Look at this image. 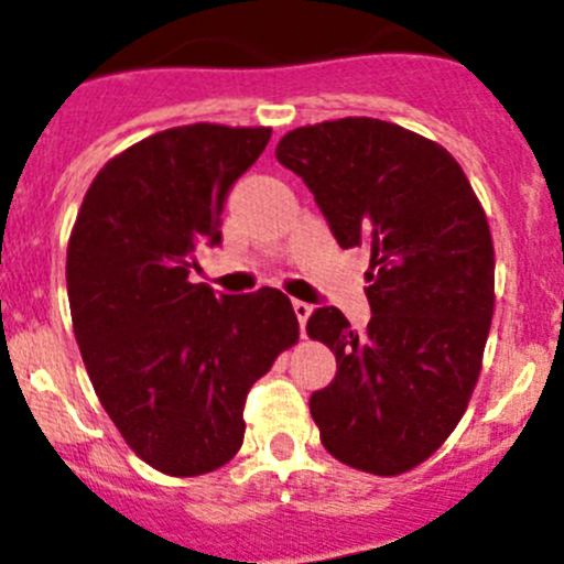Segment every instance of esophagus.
<instances>
[{"mask_svg": "<svg viewBox=\"0 0 564 564\" xmlns=\"http://www.w3.org/2000/svg\"><path fill=\"white\" fill-rule=\"evenodd\" d=\"M292 308H294V316L300 318V333H303V338H305V322H308V316H311V311H314V305L303 303V300H294Z\"/></svg>", "mask_w": 564, "mask_h": 564, "instance_id": "esophagus-1", "label": "esophagus"}]
</instances>
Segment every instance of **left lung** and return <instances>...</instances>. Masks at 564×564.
I'll use <instances>...</instances> for the list:
<instances>
[{"instance_id":"8db88e82","label":"left lung","mask_w":564,"mask_h":564,"mask_svg":"<svg viewBox=\"0 0 564 564\" xmlns=\"http://www.w3.org/2000/svg\"><path fill=\"white\" fill-rule=\"evenodd\" d=\"M275 158L303 176L340 248L371 246L362 333L316 308L308 335L338 371L311 395L322 445L355 469L401 475L440 451L475 390L494 316V242L458 161L371 117L297 128Z\"/></svg>"}]
</instances>
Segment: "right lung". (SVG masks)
<instances>
[{"instance_id":"add662e5","label":"right lung","mask_w":564,"mask_h":564,"mask_svg":"<svg viewBox=\"0 0 564 564\" xmlns=\"http://www.w3.org/2000/svg\"><path fill=\"white\" fill-rule=\"evenodd\" d=\"M270 128L182 124L100 169L67 242L73 333L100 403L163 475L224 466L246 436L248 390L300 338L278 289L215 294L191 283L198 246L220 242L231 185Z\"/></svg>"}]
</instances>
